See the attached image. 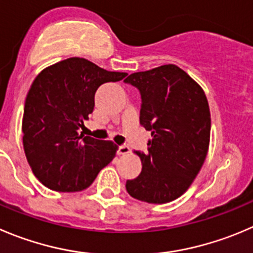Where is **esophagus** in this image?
I'll use <instances>...</instances> for the list:
<instances>
[{
    "instance_id": "1",
    "label": "esophagus",
    "mask_w": 253,
    "mask_h": 253,
    "mask_svg": "<svg viewBox=\"0 0 253 253\" xmlns=\"http://www.w3.org/2000/svg\"><path fill=\"white\" fill-rule=\"evenodd\" d=\"M131 150L129 146L126 145H120L118 148V155H126V154H130Z\"/></svg>"
}]
</instances>
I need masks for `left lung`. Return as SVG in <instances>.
Segmentation results:
<instances>
[{"label": "left lung", "mask_w": 253, "mask_h": 253, "mask_svg": "<svg viewBox=\"0 0 253 253\" xmlns=\"http://www.w3.org/2000/svg\"><path fill=\"white\" fill-rule=\"evenodd\" d=\"M141 95L140 124L151 131L140 158V175L126 181L130 196L149 204H167L181 196L200 171L210 144L208 98L186 72L165 64L124 79Z\"/></svg>", "instance_id": "1"}]
</instances>
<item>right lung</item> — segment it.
Listing matches in <instances>:
<instances>
[{"label":"right lung","mask_w":253,"mask_h":253,"mask_svg":"<svg viewBox=\"0 0 253 253\" xmlns=\"http://www.w3.org/2000/svg\"><path fill=\"white\" fill-rule=\"evenodd\" d=\"M124 77L79 57L36 77L25 103L23 149L33 174L48 189L82 191L114 159L117 144L84 136L79 128L94 109L97 89Z\"/></svg>","instance_id":"obj_1"}]
</instances>
